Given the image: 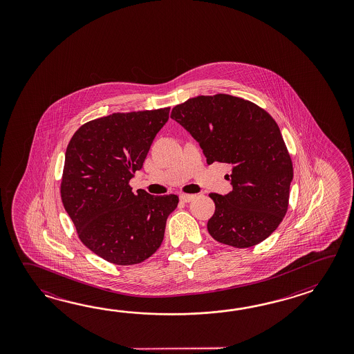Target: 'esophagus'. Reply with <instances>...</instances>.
Masks as SVG:
<instances>
[{
	"label": "esophagus",
	"instance_id": "obj_1",
	"mask_svg": "<svg viewBox=\"0 0 354 354\" xmlns=\"http://www.w3.org/2000/svg\"><path fill=\"white\" fill-rule=\"evenodd\" d=\"M195 198V195H187V194H180V200L182 203H191Z\"/></svg>",
	"mask_w": 354,
	"mask_h": 354
}]
</instances>
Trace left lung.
Instances as JSON below:
<instances>
[{
	"label": "left lung",
	"mask_w": 354,
	"mask_h": 354,
	"mask_svg": "<svg viewBox=\"0 0 354 354\" xmlns=\"http://www.w3.org/2000/svg\"><path fill=\"white\" fill-rule=\"evenodd\" d=\"M171 118L198 142L207 165L230 166L233 189L209 195L215 203L211 236L235 248L267 239L286 215L294 177L277 122L262 107L225 93L188 98Z\"/></svg>",
	"instance_id": "left-lung-1"
}]
</instances>
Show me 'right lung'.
<instances>
[{
    "instance_id": "right-lung-1",
    "label": "right lung",
    "mask_w": 354,
    "mask_h": 354,
    "mask_svg": "<svg viewBox=\"0 0 354 354\" xmlns=\"http://www.w3.org/2000/svg\"><path fill=\"white\" fill-rule=\"evenodd\" d=\"M169 107L115 113L83 124L68 143L60 197L78 238L110 263H142L165 238L178 196L136 194L130 178L143 167Z\"/></svg>"
}]
</instances>
